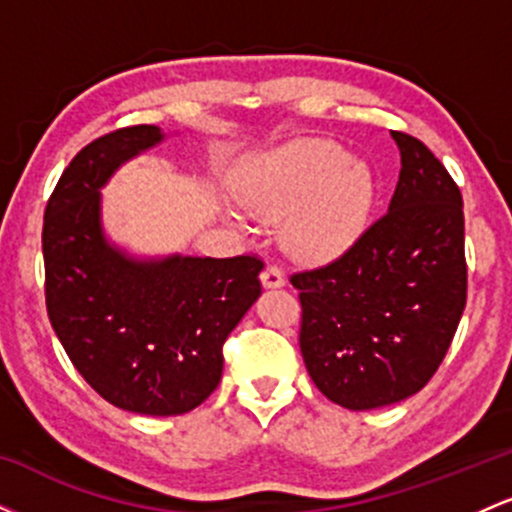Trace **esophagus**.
<instances>
[{
  "mask_svg": "<svg viewBox=\"0 0 512 512\" xmlns=\"http://www.w3.org/2000/svg\"><path fill=\"white\" fill-rule=\"evenodd\" d=\"M286 279H284V272H281V267H276V264H267L262 272V286L264 289H279V286H284Z\"/></svg>",
  "mask_w": 512,
  "mask_h": 512,
  "instance_id": "obj_1",
  "label": "esophagus"
}]
</instances>
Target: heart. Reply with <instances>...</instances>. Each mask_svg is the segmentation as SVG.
Returning <instances> with one entry per match:
<instances>
[{
	"label": "heart",
	"instance_id": "obj_1",
	"mask_svg": "<svg viewBox=\"0 0 512 512\" xmlns=\"http://www.w3.org/2000/svg\"><path fill=\"white\" fill-rule=\"evenodd\" d=\"M240 199L262 221L286 223V245L303 260L342 255L366 228L373 175L366 163L320 139H301L245 166Z\"/></svg>",
	"mask_w": 512,
	"mask_h": 512
}]
</instances>
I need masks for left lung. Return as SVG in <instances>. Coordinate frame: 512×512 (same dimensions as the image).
Listing matches in <instances>:
<instances>
[{"mask_svg":"<svg viewBox=\"0 0 512 512\" xmlns=\"http://www.w3.org/2000/svg\"><path fill=\"white\" fill-rule=\"evenodd\" d=\"M392 139L402 170L387 214L339 260L291 276L305 368L322 395L354 411L416 395L467 303L460 187L424 142Z\"/></svg>","mask_w":512,"mask_h":512,"instance_id":"8db88e82","label":"left lung"}]
</instances>
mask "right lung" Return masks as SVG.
<instances>
[{"mask_svg": "<svg viewBox=\"0 0 512 512\" xmlns=\"http://www.w3.org/2000/svg\"><path fill=\"white\" fill-rule=\"evenodd\" d=\"M163 137L154 125H137L84 146L43 221L52 330L98 395L146 416L185 414L216 390L223 342L260 298L264 267L255 255L137 260L108 243L101 187Z\"/></svg>", "mask_w": 512, "mask_h": 512, "instance_id": "obj_1", "label": "right lung"}]
</instances>
